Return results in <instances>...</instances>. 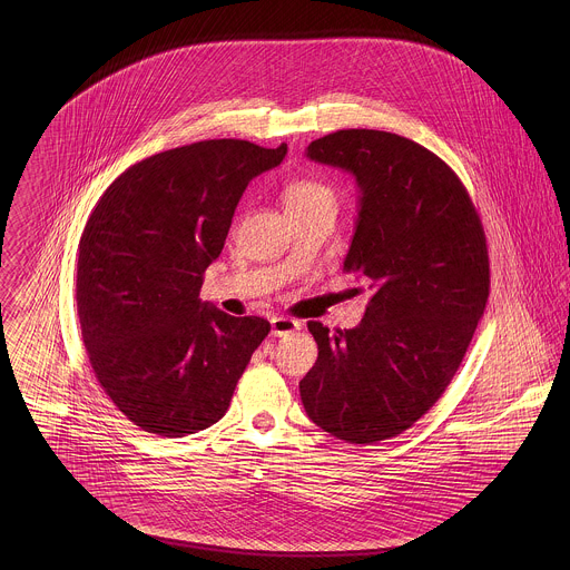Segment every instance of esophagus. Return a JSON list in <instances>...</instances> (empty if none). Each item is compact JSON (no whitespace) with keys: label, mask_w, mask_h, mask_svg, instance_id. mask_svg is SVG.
<instances>
[{"label":"esophagus","mask_w":570,"mask_h":570,"mask_svg":"<svg viewBox=\"0 0 570 570\" xmlns=\"http://www.w3.org/2000/svg\"><path fill=\"white\" fill-rule=\"evenodd\" d=\"M298 328H301V323L294 321V318H287V316H274L272 318V335H276V337L289 335V333H294Z\"/></svg>","instance_id":"esophagus-1"}]
</instances>
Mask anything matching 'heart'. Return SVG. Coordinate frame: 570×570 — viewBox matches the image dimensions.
Instances as JSON below:
<instances>
[{
    "instance_id": "1",
    "label": "heart",
    "mask_w": 570,
    "mask_h": 570,
    "mask_svg": "<svg viewBox=\"0 0 570 570\" xmlns=\"http://www.w3.org/2000/svg\"><path fill=\"white\" fill-rule=\"evenodd\" d=\"M285 206L287 210H309V208H335V193L321 179H294L285 186Z\"/></svg>"
}]
</instances>
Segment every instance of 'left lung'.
Returning a JSON list of instances; mask_svg holds the SVG:
<instances>
[{
    "mask_svg": "<svg viewBox=\"0 0 570 570\" xmlns=\"http://www.w3.org/2000/svg\"><path fill=\"white\" fill-rule=\"evenodd\" d=\"M307 158L357 181L344 269L371 298L355 328L307 323L318 360L301 400L331 436L368 445L407 430L459 371L488 303L485 233L456 173L404 136L342 129Z\"/></svg>",
    "mask_w": 570,
    "mask_h": 570,
    "instance_id": "8db88e82",
    "label": "left lung"
}]
</instances>
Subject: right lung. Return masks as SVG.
<instances>
[{
	"label": "right lung",
	"mask_w": 570,
	"mask_h": 570,
	"mask_svg": "<svg viewBox=\"0 0 570 570\" xmlns=\"http://www.w3.org/2000/svg\"><path fill=\"white\" fill-rule=\"evenodd\" d=\"M285 154V142L233 138L168 149L129 166L94 206L77 261L82 344L102 391L145 432L175 439L217 423L269 333L199 289L249 179Z\"/></svg>",
	"instance_id": "add662e5"
}]
</instances>
